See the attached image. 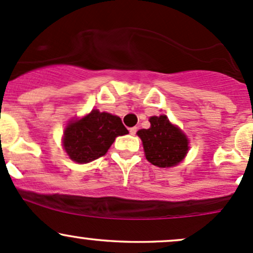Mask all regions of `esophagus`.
<instances>
[{
    "instance_id": "1",
    "label": "esophagus",
    "mask_w": 253,
    "mask_h": 253,
    "mask_svg": "<svg viewBox=\"0 0 253 253\" xmlns=\"http://www.w3.org/2000/svg\"><path fill=\"white\" fill-rule=\"evenodd\" d=\"M136 131H137V127H136V126H132V127H130V129H129V132H130V134H131V135L136 134Z\"/></svg>"
}]
</instances>
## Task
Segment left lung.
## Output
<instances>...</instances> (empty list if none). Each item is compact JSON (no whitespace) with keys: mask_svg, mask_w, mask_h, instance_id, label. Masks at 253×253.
Listing matches in <instances>:
<instances>
[{"mask_svg":"<svg viewBox=\"0 0 253 253\" xmlns=\"http://www.w3.org/2000/svg\"><path fill=\"white\" fill-rule=\"evenodd\" d=\"M151 127L141 129V137L146 159L159 168L177 165L188 152V140L178 127L170 123L167 116L151 117Z\"/></svg>","mask_w":253,"mask_h":253,"instance_id":"8db88e82","label":"left lung"}]
</instances>
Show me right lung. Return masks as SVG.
<instances>
[{
	"instance_id": "add662e5",
	"label": "right lung",
	"mask_w": 253,
	"mask_h": 253,
	"mask_svg": "<svg viewBox=\"0 0 253 253\" xmlns=\"http://www.w3.org/2000/svg\"><path fill=\"white\" fill-rule=\"evenodd\" d=\"M127 132L119 117L93 110L69 124L64 134V148L73 162L84 164L105 156L116 137Z\"/></svg>"
}]
</instances>
